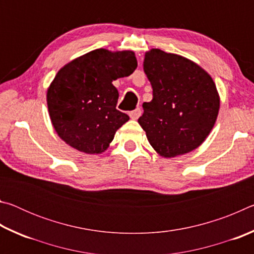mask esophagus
<instances>
[{"label": "esophagus", "mask_w": 254, "mask_h": 254, "mask_svg": "<svg viewBox=\"0 0 254 254\" xmlns=\"http://www.w3.org/2000/svg\"><path fill=\"white\" fill-rule=\"evenodd\" d=\"M128 115H130V118L132 120H137V119L140 118V115H141V109H139V107H136L135 110L131 111L130 113H128Z\"/></svg>", "instance_id": "obj_1"}]
</instances>
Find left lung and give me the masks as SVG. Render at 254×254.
Listing matches in <instances>:
<instances>
[{
  "instance_id": "8db88e82",
  "label": "left lung",
  "mask_w": 254,
  "mask_h": 254,
  "mask_svg": "<svg viewBox=\"0 0 254 254\" xmlns=\"http://www.w3.org/2000/svg\"><path fill=\"white\" fill-rule=\"evenodd\" d=\"M143 70L152 86V101L142 104L137 122L151 147L165 158L192 151L212 131L220 96L212 77L191 60L151 49Z\"/></svg>"
}]
</instances>
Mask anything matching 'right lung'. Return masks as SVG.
<instances>
[{
  "mask_svg": "<svg viewBox=\"0 0 254 254\" xmlns=\"http://www.w3.org/2000/svg\"><path fill=\"white\" fill-rule=\"evenodd\" d=\"M136 66L133 51L106 49L89 51L64 66L47 91L58 135L78 151L104 152L130 119L117 110L119 92L112 81L130 76Z\"/></svg>",
  "mask_w": 254,
  "mask_h": 254,
  "instance_id": "right-lung-1",
  "label": "right lung"
}]
</instances>
